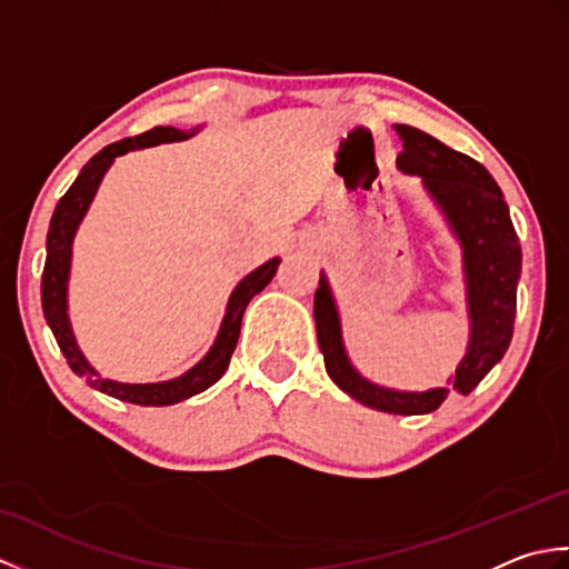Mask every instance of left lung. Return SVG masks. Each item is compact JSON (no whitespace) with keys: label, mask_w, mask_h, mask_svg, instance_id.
I'll use <instances>...</instances> for the list:
<instances>
[{"label":"left lung","mask_w":569,"mask_h":569,"mask_svg":"<svg viewBox=\"0 0 569 569\" xmlns=\"http://www.w3.org/2000/svg\"><path fill=\"white\" fill-rule=\"evenodd\" d=\"M403 141L396 166L420 178L462 249L465 303L469 320L467 352L445 386L428 391H398L379 386L355 369L342 340V318L325 271L316 291V328L325 369L355 401L396 416L432 413L450 391L467 396L499 365L509 349L516 318V288L521 278V244L501 188L485 166L426 131L393 124Z\"/></svg>","instance_id":"1"}]
</instances>
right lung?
Masks as SVG:
<instances>
[{
    "mask_svg": "<svg viewBox=\"0 0 569 569\" xmlns=\"http://www.w3.org/2000/svg\"><path fill=\"white\" fill-rule=\"evenodd\" d=\"M198 131H200V127L190 129V131L176 129V127H153L151 131H143V134H139V137H131V139L104 147L98 156H92V159L82 166V171L76 178V183H72L66 196L58 200L53 217H51V227H48L46 266H43V276H41V306H43V316H46L48 328H51L60 352H63V357L68 359V367L76 371L80 379L88 381L92 389H98V391L112 396V398H119V401H127V403L173 406V403L186 401V398L196 396L204 389H210L214 381H220L222 373L229 367V359H232L234 347H237L241 318H244L249 300L257 293H261L263 288L271 283L278 263H281V259L273 257L266 263H261L259 269H253L251 273L241 278V281L234 286L232 296H229V300H227L224 318L220 322V332H217L212 347L208 349V355H204L198 365H192L186 373H180V377H176V379L156 381V383H124V381L102 379L100 371L94 369L88 361V357L82 355L76 335H72V325H70V316H68L72 241H76V234L84 220V214H88L94 196H98V188L102 183L104 173L110 171V166L114 163L117 156H124V153L137 151V149L159 147V143L186 141L190 137H196Z\"/></svg>",
    "mask_w": 569,
    "mask_h": 569,
    "instance_id": "add662e5",
    "label": "right lung"
}]
</instances>
